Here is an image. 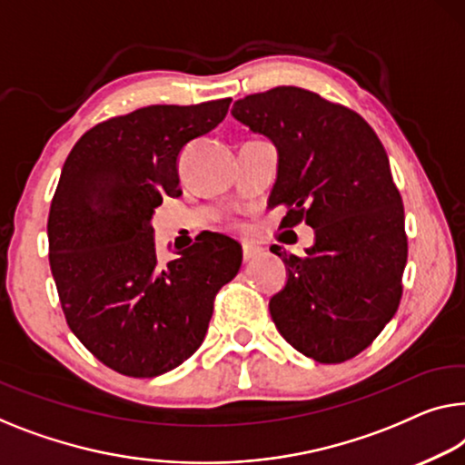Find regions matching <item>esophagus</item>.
Here are the masks:
<instances>
[{"label":"esophagus","mask_w":465,"mask_h":465,"mask_svg":"<svg viewBox=\"0 0 465 465\" xmlns=\"http://www.w3.org/2000/svg\"><path fill=\"white\" fill-rule=\"evenodd\" d=\"M242 252H244V254H242V256H244V262H251L254 256L261 252V248H256L252 244H244V246H242Z\"/></svg>","instance_id":"esophagus-1"}]
</instances>
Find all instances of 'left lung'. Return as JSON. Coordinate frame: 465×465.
Listing matches in <instances>:
<instances>
[{
    "mask_svg": "<svg viewBox=\"0 0 465 465\" xmlns=\"http://www.w3.org/2000/svg\"><path fill=\"white\" fill-rule=\"evenodd\" d=\"M232 116L275 145L269 203L290 206L283 227L315 232L307 256L275 252L288 275L269 301L275 328L304 357L342 363L384 330L403 292L405 211L384 145L357 113L301 87L246 95Z\"/></svg>",
    "mask_w": 465,
    "mask_h": 465,
    "instance_id": "obj_1",
    "label": "left lung"
}]
</instances>
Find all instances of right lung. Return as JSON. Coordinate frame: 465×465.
<instances>
[{"mask_svg": "<svg viewBox=\"0 0 465 465\" xmlns=\"http://www.w3.org/2000/svg\"><path fill=\"white\" fill-rule=\"evenodd\" d=\"M230 98L196 106H145L89 129L68 154L55 188L50 267L73 334L110 370L154 378L203 344L213 301L242 265L223 233L158 261L152 217L182 196L185 143L225 119Z\"/></svg>", "mask_w": 465, "mask_h": 465, "instance_id": "add662e5", "label": "right lung"}]
</instances>
